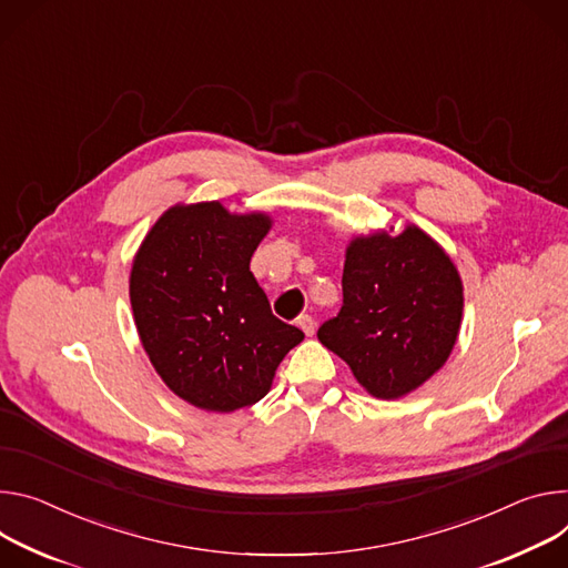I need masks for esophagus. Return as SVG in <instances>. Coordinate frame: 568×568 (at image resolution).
Instances as JSON below:
<instances>
[{"instance_id":"obj_1","label":"esophagus","mask_w":568,"mask_h":568,"mask_svg":"<svg viewBox=\"0 0 568 568\" xmlns=\"http://www.w3.org/2000/svg\"><path fill=\"white\" fill-rule=\"evenodd\" d=\"M296 326H298L307 337L315 335V320H313L311 315H298V317H296Z\"/></svg>"}]
</instances>
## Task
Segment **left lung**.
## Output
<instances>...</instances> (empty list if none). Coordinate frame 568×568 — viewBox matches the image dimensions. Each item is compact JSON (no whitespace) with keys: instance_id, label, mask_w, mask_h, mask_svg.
<instances>
[{"instance_id":"left-lung-1","label":"left lung","mask_w":568,"mask_h":568,"mask_svg":"<svg viewBox=\"0 0 568 568\" xmlns=\"http://www.w3.org/2000/svg\"><path fill=\"white\" fill-rule=\"evenodd\" d=\"M392 231L351 237L342 311L317 333L383 400L415 392L446 365L464 311L462 278L444 246L417 224Z\"/></svg>"}]
</instances>
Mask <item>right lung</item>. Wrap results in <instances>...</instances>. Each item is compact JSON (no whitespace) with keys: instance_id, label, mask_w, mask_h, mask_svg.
I'll return each instance as SVG.
<instances>
[{"instance_id":"right-lung-1","label":"right lung","mask_w":568,"mask_h":568,"mask_svg":"<svg viewBox=\"0 0 568 568\" xmlns=\"http://www.w3.org/2000/svg\"><path fill=\"white\" fill-rule=\"evenodd\" d=\"M270 213H231L220 201L174 203L138 246L129 276L149 363L185 403L235 412L261 400L303 333L272 315L251 255Z\"/></svg>"}]
</instances>
